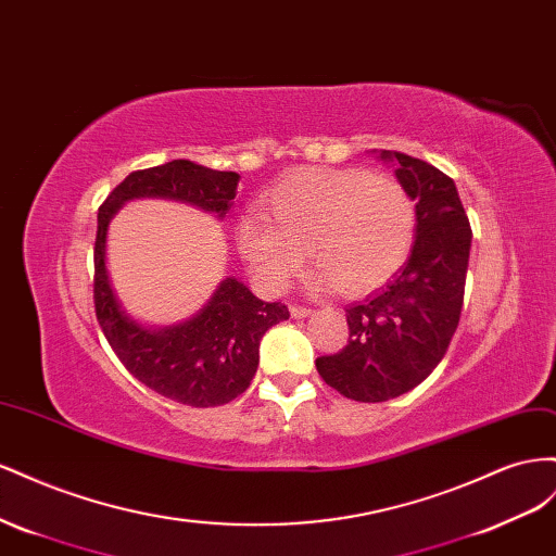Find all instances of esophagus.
Wrapping results in <instances>:
<instances>
[{"label":"esophagus","instance_id":"esophagus-1","mask_svg":"<svg viewBox=\"0 0 556 556\" xmlns=\"http://www.w3.org/2000/svg\"><path fill=\"white\" fill-rule=\"evenodd\" d=\"M314 309L312 307H305V305H293L291 307V316L293 319H305V316H309Z\"/></svg>","mask_w":556,"mask_h":556}]
</instances>
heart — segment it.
<instances>
[{
    "instance_id": "obj_1",
    "label": "heart",
    "mask_w": 556,
    "mask_h": 556,
    "mask_svg": "<svg viewBox=\"0 0 556 556\" xmlns=\"http://www.w3.org/2000/svg\"><path fill=\"white\" fill-rule=\"evenodd\" d=\"M265 213L240 220L237 247L269 291L289 287L309 249L316 287L370 293L405 265L417 235L409 190L354 167L291 174L269 190Z\"/></svg>"
}]
</instances>
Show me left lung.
Returning a JSON list of instances; mask_svg holds the SVG:
<instances>
[{
    "instance_id": "8db88e82",
    "label": "left lung",
    "mask_w": 556,
    "mask_h": 556,
    "mask_svg": "<svg viewBox=\"0 0 556 556\" xmlns=\"http://www.w3.org/2000/svg\"><path fill=\"white\" fill-rule=\"evenodd\" d=\"M395 177L417 202L409 258L382 291L349 305V340L316 358L321 379L344 399L384 403L421 384L447 354L462 319L472 230L454 181L399 151Z\"/></svg>"
}]
</instances>
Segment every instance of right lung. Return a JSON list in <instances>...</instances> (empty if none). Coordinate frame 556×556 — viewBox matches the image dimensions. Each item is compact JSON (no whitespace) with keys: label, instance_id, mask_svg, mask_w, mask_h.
Returning <instances> with one entry per match:
<instances>
[{"label":"right lung","instance_id":"add662e5","mask_svg":"<svg viewBox=\"0 0 556 556\" xmlns=\"http://www.w3.org/2000/svg\"><path fill=\"white\" fill-rule=\"evenodd\" d=\"M237 184V172L172 161L130 172L98 212L92 298L104 338L141 384L190 407L226 405L249 389L258 368L261 338L267 328L289 319V307L263 303L242 281L226 279L210 305L190 321L165 330L141 328L125 316L111 291L104 263L106 228L121 204L132 198L181 200L224 216Z\"/></svg>","mask_w":556,"mask_h":556}]
</instances>
